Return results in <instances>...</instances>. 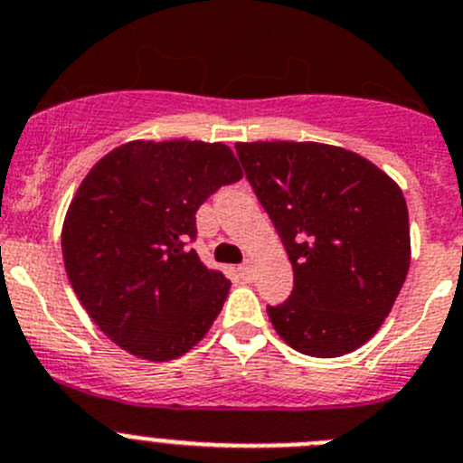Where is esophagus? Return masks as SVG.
I'll return each mask as SVG.
<instances>
[{
	"label": "esophagus",
	"mask_w": 463,
	"mask_h": 463,
	"mask_svg": "<svg viewBox=\"0 0 463 463\" xmlns=\"http://www.w3.org/2000/svg\"><path fill=\"white\" fill-rule=\"evenodd\" d=\"M237 274H240L241 279H251V265H249V262L240 265V268H237Z\"/></svg>",
	"instance_id": "obj_1"
}]
</instances>
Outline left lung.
<instances>
[{"label":"left lung","mask_w":463,"mask_h":463,"mask_svg":"<svg viewBox=\"0 0 463 463\" xmlns=\"http://www.w3.org/2000/svg\"><path fill=\"white\" fill-rule=\"evenodd\" d=\"M237 156L293 265L268 307L295 351L341 357L372 339L411 265L403 194L355 152L320 143H237Z\"/></svg>","instance_id":"8db88e82"}]
</instances>
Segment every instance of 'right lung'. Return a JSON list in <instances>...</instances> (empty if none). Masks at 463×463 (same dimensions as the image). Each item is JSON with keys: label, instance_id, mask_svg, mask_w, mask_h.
Here are the masks:
<instances>
[{"label": "right lung", "instance_id": "obj_1", "mask_svg": "<svg viewBox=\"0 0 463 463\" xmlns=\"http://www.w3.org/2000/svg\"><path fill=\"white\" fill-rule=\"evenodd\" d=\"M241 180L222 143L133 140L106 154L61 228L69 281L91 320L124 351L161 362L205 336L231 281L191 249L195 212Z\"/></svg>", "mask_w": 463, "mask_h": 463}]
</instances>
